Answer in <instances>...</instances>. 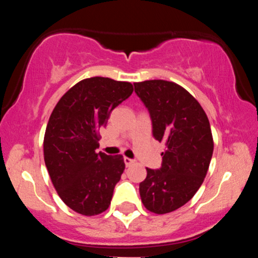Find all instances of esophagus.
<instances>
[{
	"mask_svg": "<svg viewBox=\"0 0 258 258\" xmlns=\"http://www.w3.org/2000/svg\"><path fill=\"white\" fill-rule=\"evenodd\" d=\"M123 161H125L126 166L128 167V166H131L133 162H135V160H132V159H130V158H123Z\"/></svg>",
	"mask_w": 258,
	"mask_h": 258,
	"instance_id": "obj_1",
	"label": "esophagus"
}]
</instances>
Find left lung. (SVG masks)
<instances>
[{
	"label": "left lung",
	"mask_w": 258,
	"mask_h": 258,
	"mask_svg": "<svg viewBox=\"0 0 258 258\" xmlns=\"http://www.w3.org/2000/svg\"><path fill=\"white\" fill-rule=\"evenodd\" d=\"M133 85L149 111L154 138L166 146L161 167L147 168L139 194L147 210L168 214L188 203L203 184L214 153L211 127L199 102L179 85L165 80Z\"/></svg>",
	"instance_id": "obj_1"
}]
</instances>
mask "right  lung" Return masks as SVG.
I'll use <instances>...</instances> for the list:
<instances>
[{
  "label": "right lung",
  "instance_id": "1",
  "mask_svg": "<svg viewBox=\"0 0 258 258\" xmlns=\"http://www.w3.org/2000/svg\"><path fill=\"white\" fill-rule=\"evenodd\" d=\"M132 92L130 82L99 76L85 79L59 99L49 116L44 164L60 199L78 214L99 215L110 205L125 162L122 155L96 153L98 131Z\"/></svg>",
  "mask_w": 258,
  "mask_h": 258
}]
</instances>
